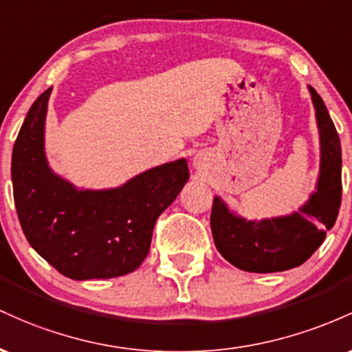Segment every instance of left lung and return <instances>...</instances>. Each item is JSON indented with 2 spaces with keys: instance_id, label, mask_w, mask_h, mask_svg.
I'll return each mask as SVG.
<instances>
[{
  "instance_id": "8db88e82",
  "label": "left lung",
  "mask_w": 352,
  "mask_h": 352,
  "mask_svg": "<svg viewBox=\"0 0 352 352\" xmlns=\"http://www.w3.org/2000/svg\"><path fill=\"white\" fill-rule=\"evenodd\" d=\"M321 140V169L316 192L298 212L246 221L216 196L211 209L214 244L226 261L250 272H278L301 266L334 226L341 208V141L324 101L309 86Z\"/></svg>"
}]
</instances>
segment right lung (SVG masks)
Segmentation results:
<instances>
[{"label":"right lung","instance_id":"add662e5","mask_svg":"<svg viewBox=\"0 0 352 352\" xmlns=\"http://www.w3.org/2000/svg\"><path fill=\"white\" fill-rule=\"evenodd\" d=\"M50 94L51 88L33 102L13 148V196L23 232L66 278L129 274L148 256L156 219L189 179L186 160L156 166L120 188L80 191L46 163Z\"/></svg>","mask_w":352,"mask_h":352}]
</instances>
